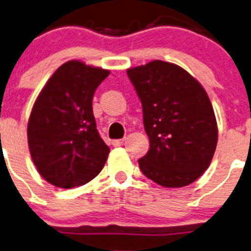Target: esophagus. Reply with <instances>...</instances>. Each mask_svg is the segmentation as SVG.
I'll use <instances>...</instances> for the list:
<instances>
[{
  "instance_id": "1",
  "label": "esophagus",
  "mask_w": 251,
  "mask_h": 251,
  "mask_svg": "<svg viewBox=\"0 0 251 251\" xmlns=\"http://www.w3.org/2000/svg\"><path fill=\"white\" fill-rule=\"evenodd\" d=\"M123 142H124L123 138H122V140H114V141H111V145H113L114 147H119L123 145Z\"/></svg>"
}]
</instances>
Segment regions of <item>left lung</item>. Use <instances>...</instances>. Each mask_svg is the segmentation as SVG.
Here are the masks:
<instances>
[{
    "label": "left lung",
    "instance_id": "1",
    "mask_svg": "<svg viewBox=\"0 0 251 251\" xmlns=\"http://www.w3.org/2000/svg\"><path fill=\"white\" fill-rule=\"evenodd\" d=\"M142 102L150 150L138 160L143 174L166 188H180L208 169L218 129L211 100L198 81L174 63L152 61L128 68Z\"/></svg>",
    "mask_w": 251,
    "mask_h": 251
}]
</instances>
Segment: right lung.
<instances>
[{"instance_id":"1","label":"right lung","mask_w":251,"mask_h":251,"mask_svg":"<svg viewBox=\"0 0 251 251\" xmlns=\"http://www.w3.org/2000/svg\"><path fill=\"white\" fill-rule=\"evenodd\" d=\"M109 74L68 61L36 98L27 123L30 155L39 174L55 187H80L104 168L110 150L96 129L93 98Z\"/></svg>"}]
</instances>
